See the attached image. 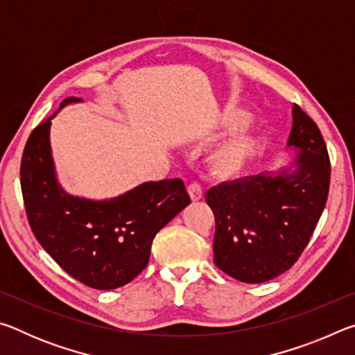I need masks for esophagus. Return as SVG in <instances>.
<instances>
[{
  "mask_svg": "<svg viewBox=\"0 0 355 355\" xmlns=\"http://www.w3.org/2000/svg\"><path fill=\"white\" fill-rule=\"evenodd\" d=\"M188 194L191 196V199L194 200V202L196 200H200L202 196H203V191H202L200 183H197V182L189 183L188 184Z\"/></svg>",
  "mask_w": 355,
  "mask_h": 355,
  "instance_id": "34e87169",
  "label": "esophagus"
}]
</instances>
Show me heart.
<instances>
[{
  "label": "heart",
  "instance_id": "1",
  "mask_svg": "<svg viewBox=\"0 0 355 355\" xmlns=\"http://www.w3.org/2000/svg\"><path fill=\"white\" fill-rule=\"evenodd\" d=\"M244 114L236 116V120H244ZM252 150V141L248 136H238L219 146L211 153V164L218 172L235 173L248 163Z\"/></svg>",
  "mask_w": 355,
  "mask_h": 355
}]
</instances>
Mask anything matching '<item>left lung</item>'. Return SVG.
<instances>
[{"label": "left lung", "mask_w": 355, "mask_h": 355, "mask_svg": "<svg viewBox=\"0 0 355 355\" xmlns=\"http://www.w3.org/2000/svg\"><path fill=\"white\" fill-rule=\"evenodd\" d=\"M286 146L296 155L293 166L224 182L205 196L216 220V266L244 284H263L288 271L326 207L327 147L320 128L297 105Z\"/></svg>", "instance_id": "8db88e82"}]
</instances>
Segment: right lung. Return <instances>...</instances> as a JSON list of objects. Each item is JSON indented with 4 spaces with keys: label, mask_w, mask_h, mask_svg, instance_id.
I'll return each mask as SVG.
<instances>
[{
    "label": "right lung",
    "mask_w": 355,
    "mask_h": 355,
    "mask_svg": "<svg viewBox=\"0 0 355 355\" xmlns=\"http://www.w3.org/2000/svg\"><path fill=\"white\" fill-rule=\"evenodd\" d=\"M83 101L65 98L61 107ZM34 128L21 156L20 183L34 236L71 277L95 290L127 285L144 271L153 238L191 203L183 180L136 186L114 199L67 194L51 156V119Z\"/></svg>",
    "instance_id": "add662e5"
}]
</instances>
